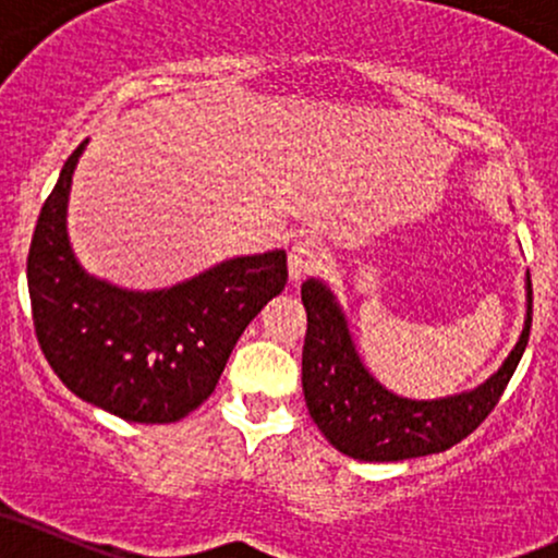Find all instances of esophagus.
<instances>
[{"instance_id": "esophagus-1", "label": "esophagus", "mask_w": 558, "mask_h": 558, "mask_svg": "<svg viewBox=\"0 0 558 558\" xmlns=\"http://www.w3.org/2000/svg\"><path fill=\"white\" fill-rule=\"evenodd\" d=\"M323 248L315 239H299L288 252V272H291V280H304L306 275L319 270L323 265Z\"/></svg>"}]
</instances>
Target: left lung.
<instances>
[{
  "label": "left lung",
  "instance_id": "8db88e82",
  "mask_svg": "<svg viewBox=\"0 0 558 558\" xmlns=\"http://www.w3.org/2000/svg\"><path fill=\"white\" fill-rule=\"evenodd\" d=\"M306 338L301 386L312 420L338 451L362 462H401L457 446L475 433L509 386L533 325V286L527 275V319L514 351L490 380L470 393L438 401L401 399L386 390L351 343L341 306L319 280L301 286Z\"/></svg>",
  "mask_w": 558,
  "mask_h": 558
}]
</instances>
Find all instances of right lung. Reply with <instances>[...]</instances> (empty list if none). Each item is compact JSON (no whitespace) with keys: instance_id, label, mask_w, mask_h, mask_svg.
Instances as JSON below:
<instances>
[{"instance_id":"obj_1","label":"right lung","mask_w":558,"mask_h":558,"mask_svg":"<svg viewBox=\"0 0 558 558\" xmlns=\"http://www.w3.org/2000/svg\"><path fill=\"white\" fill-rule=\"evenodd\" d=\"M83 146L68 157L31 239L38 345L78 399L128 422H178L213 396L241 332L286 288V252L235 257L168 291L136 293L88 278L65 230Z\"/></svg>"}]
</instances>
